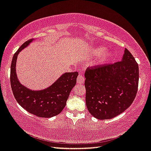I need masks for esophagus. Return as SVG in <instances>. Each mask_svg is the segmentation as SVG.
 <instances>
[{
  "label": "esophagus",
  "instance_id": "1",
  "mask_svg": "<svg viewBox=\"0 0 151 151\" xmlns=\"http://www.w3.org/2000/svg\"><path fill=\"white\" fill-rule=\"evenodd\" d=\"M84 82H85V78L83 77V76L80 74L77 77V83L78 84H83Z\"/></svg>",
  "mask_w": 151,
  "mask_h": 151
}]
</instances>
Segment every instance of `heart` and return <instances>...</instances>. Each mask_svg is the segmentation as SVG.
I'll use <instances>...</instances> for the list:
<instances>
[{"mask_svg":"<svg viewBox=\"0 0 151 151\" xmlns=\"http://www.w3.org/2000/svg\"><path fill=\"white\" fill-rule=\"evenodd\" d=\"M106 48L104 46H97L92 50L91 54L93 56H99V63L104 64L111 59L113 52L111 51H105Z\"/></svg>","mask_w":151,"mask_h":151,"instance_id":"heart-1","label":"heart"}]
</instances>
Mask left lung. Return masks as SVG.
<instances>
[{
  "label": "left lung",
  "mask_w": 151,
  "mask_h": 151,
  "mask_svg": "<svg viewBox=\"0 0 151 151\" xmlns=\"http://www.w3.org/2000/svg\"><path fill=\"white\" fill-rule=\"evenodd\" d=\"M85 76L86 106L95 118H113L128 108L135 99L138 65L126 48L120 62L88 68Z\"/></svg>",
  "instance_id": "1"
}]
</instances>
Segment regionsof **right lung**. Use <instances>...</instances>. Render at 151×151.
<instances>
[{"label": "right lung", "mask_w": 151, "mask_h": 151, "mask_svg": "<svg viewBox=\"0 0 151 151\" xmlns=\"http://www.w3.org/2000/svg\"><path fill=\"white\" fill-rule=\"evenodd\" d=\"M33 39L25 42L14 54L11 66V85L18 104L28 112L41 118L57 116L64 108L69 94L76 83L77 72L63 74L56 82L45 89L33 91L19 81L16 74L17 56Z\"/></svg>", "instance_id": "right-lung-1"}]
</instances>
